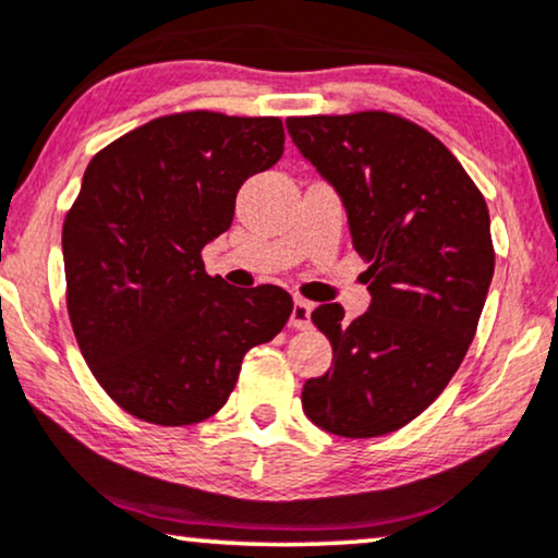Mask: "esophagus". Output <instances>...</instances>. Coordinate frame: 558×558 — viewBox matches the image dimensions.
<instances>
[{"label":"esophagus","mask_w":558,"mask_h":558,"mask_svg":"<svg viewBox=\"0 0 558 558\" xmlns=\"http://www.w3.org/2000/svg\"><path fill=\"white\" fill-rule=\"evenodd\" d=\"M312 304L306 299H293V312H291V327L296 330H306L312 325Z\"/></svg>","instance_id":"1"}]
</instances>
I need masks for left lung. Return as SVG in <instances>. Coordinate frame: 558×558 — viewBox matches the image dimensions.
Returning <instances> with one entry per match:
<instances>
[{"instance_id":"obj_1","label":"left lung","mask_w":558,"mask_h":558,"mask_svg":"<svg viewBox=\"0 0 558 558\" xmlns=\"http://www.w3.org/2000/svg\"><path fill=\"white\" fill-rule=\"evenodd\" d=\"M286 124L343 199L372 293L353 322L340 304L312 312L332 366L306 381L301 405L312 424L348 439L398 432L439 398L478 330L494 278L486 199L432 132L398 113Z\"/></svg>"}]
</instances>
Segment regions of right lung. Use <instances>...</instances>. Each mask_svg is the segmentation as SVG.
Returning a JSON list of instances; mask_svg holds the SVG:
<instances>
[{"label": "right lung", "mask_w": 558, "mask_h": 558, "mask_svg": "<svg viewBox=\"0 0 558 558\" xmlns=\"http://www.w3.org/2000/svg\"><path fill=\"white\" fill-rule=\"evenodd\" d=\"M278 117L181 111L98 150L62 228L66 312L93 377L134 418L190 426L236 387L250 348L286 327L278 286L205 272L236 192L283 156Z\"/></svg>", "instance_id": "obj_1"}]
</instances>
